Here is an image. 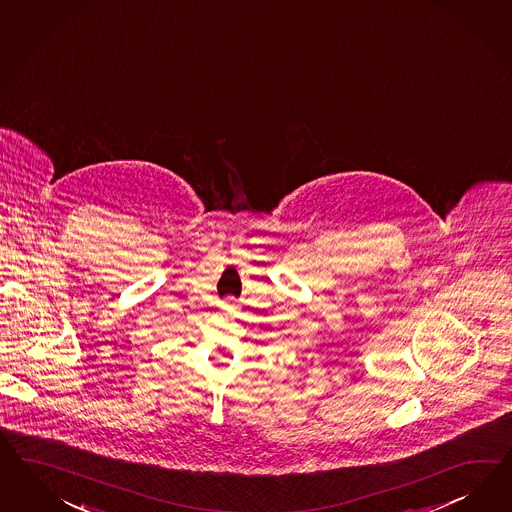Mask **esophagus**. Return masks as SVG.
Segmentation results:
<instances>
[{
  "label": "esophagus",
  "instance_id": "34e87169",
  "mask_svg": "<svg viewBox=\"0 0 512 512\" xmlns=\"http://www.w3.org/2000/svg\"><path fill=\"white\" fill-rule=\"evenodd\" d=\"M224 303H226V307L228 308L237 307V303H235L234 297H226V299H224Z\"/></svg>",
  "mask_w": 512,
  "mask_h": 512
}]
</instances>
